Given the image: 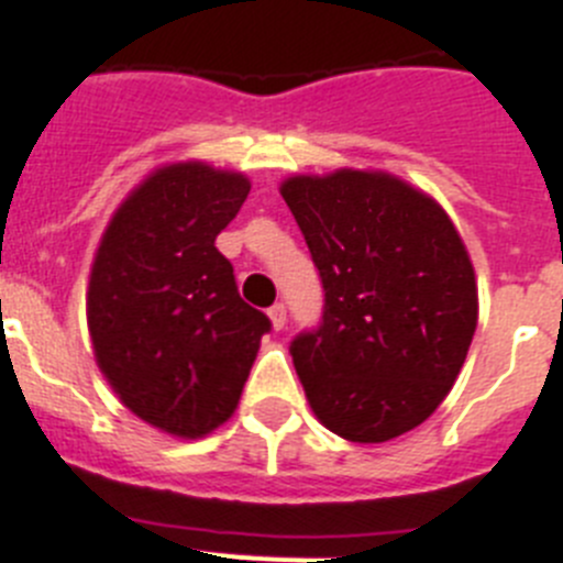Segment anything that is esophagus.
<instances>
[{"instance_id": "esophagus-1", "label": "esophagus", "mask_w": 563, "mask_h": 563, "mask_svg": "<svg viewBox=\"0 0 563 563\" xmlns=\"http://www.w3.org/2000/svg\"><path fill=\"white\" fill-rule=\"evenodd\" d=\"M269 319H272V325H275V331H283V328H286V322H288L286 306H283V302H275V306L269 308Z\"/></svg>"}]
</instances>
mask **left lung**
Listing matches in <instances>:
<instances>
[{"mask_svg": "<svg viewBox=\"0 0 563 563\" xmlns=\"http://www.w3.org/2000/svg\"><path fill=\"white\" fill-rule=\"evenodd\" d=\"M283 199L322 283V317L288 344L333 434L384 443L452 389L477 328L468 252L443 210L384 174L294 176Z\"/></svg>", "mask_w": 563, "mask_h": 563, "instance_id": "obj_1", "label": "left lung"}]
</instances>
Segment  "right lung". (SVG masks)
I'll return each instance as SVG.
<instances>
[{
  "label": "right lung",
  "mask_w": 563,
  "mask_h": 563,
  "mask_svg": "<svg viewBox=\"0 0 563 563\" xmlns=\"http://www.w3.org/2000/svg\"><path fill=\"white\" fill-rule=\"evenodd\" d=\"M246 196L244 176L201 162L156 170L111 219L95 257L86 317L100 369L131 412L181 438L235 412L272 331L216 250Z\"/></svg>",
  "instance_id": "1"
}]
</instances>
